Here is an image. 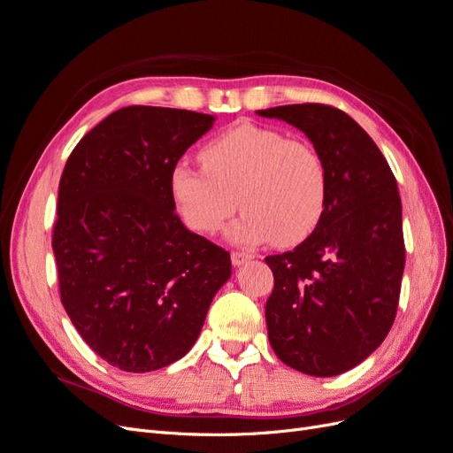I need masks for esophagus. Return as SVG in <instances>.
<instances>
[{
    "mask_svg": "<svg viewBox=\"0 0 453 453\" xmlns=\"http://www.w3.org/2000/svg\"><path fill=\"white\" fill-rule=\"evenodd\" d=\"M230 258H232V265L234 266H242V265H245V263H250V260L253 258L250 253H243V251H234L230 255Z\"/></svg>",
    "mask_w": 453,
    "mask_h": 453,
    "instance_id": "obj_1",
    "label": "esophagus"
}]
</instances>
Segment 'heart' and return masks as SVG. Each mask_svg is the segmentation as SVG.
<instances>
[{"instance_id":"1","label":"heart","mask_w":453,"mask_h":453,"mask_svg":"<svg viewBox=\"0 0 453 453\" xmlns=\"http://www.w3.org/2000/svg\"><path fill=\"white\" fill-rule=\"evenodd\" d=\"M200 162L198 168L177 162L170 172L172 200L190 230L213 234L240 205L243 213L230 228L232 240H270L289 248L323 219L328 175L321 155L306 142L238 122L200 149Z\"/></svg>"}]
</instances>
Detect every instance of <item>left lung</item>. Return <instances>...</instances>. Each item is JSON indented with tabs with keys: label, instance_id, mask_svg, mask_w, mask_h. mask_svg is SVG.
Wrapping results in <instances>:
<instances>
[{
	"label": "left lung",
	"instance_id": "obj_1",
	"mask_svg": "<svg viewBox=\"0 0 453 453\" xmlns=\"http://www.w3.org/2000/svg\"><path fill=\"white\" fill-rule=\"evenodd\" d=\"M313 143L328 175L318 228L293 251L266 257L272 349L298 372L338 376L388 336L404 272L403 205L395 175L372 138L331 105L258 109Z\"/></svg>",
	"mask_w": 453,
	"mask_h": 453
}]
</instances>
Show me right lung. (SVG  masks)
<instances>
[{"label": "right lung", "instance_id": "1", "mask_svg": "<svg viewBox=\"0 0 453 453\" xmlns=\"http://www.w3.org/2000/svg\"><path fill=\"white\" fill-rule=\"evenodd\" d=\"M213 122L122 107L65 162L52 234L62 304L87 344L127 372L187 355L232 273L230 253L190 232L170 195L172 168Z\"/></svg>", "mask_w": 453, "mask_h": 453}]
</instances>
